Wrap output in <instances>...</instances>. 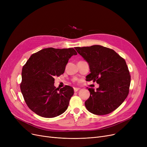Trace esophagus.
Returning a JSON list of instances; mask_svg holds the SVG:
<instances>
[{"label":"esophagus","instance_id":"obj_1","mask_svg":"<svg viewBox=\"0 0 147 147\" xmlns=\"http://www.w3.org/2000/svg\"><path fill=\"white\" fill-rule=\"evenodd\" d=\"M79 89H80V88H74V92L78 91Z\"/></svg>","mask_w":147,"mask_h":147}]
</instances>
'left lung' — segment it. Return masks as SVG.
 Wrapping results in <instances>:
<instances>
[{
    "mask_svg": "<svg viewBox=\"0 0 147 147\" xmlns=\"http://www.w3.org/2000/svg\"><path fill=\"white\" fill-rule=\"evenodd\" d=\"M75 49L89 64L90 73L87 81L99 84L95 90L89 88L90 96L84 102L87 110L96 115L108 114L127 98L130 76L125 60L114 50L101 45L76 47Z\"/></svg>",
    "mask_w": 147,
    "mask_h": 147,
    "instance_id": "8db88e82",
    "label": "left lung"
}]
</instances>
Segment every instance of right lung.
I'll return each instance as SVG.
<instances>
[{"label": "right lung", "instance_id": "1", "mask_svg": "<svg viewBox=\"0 0 147 147\" xmlns=\"http://www.w3.org/2000/svg\"><path fill=\"white\" fill-rule=\"evenodd\" d=\"M78 53L73 48H45L33 53L23 66L21 93L29 109L41 117L52 118L64 113L74 94L69 86H54L55 76L63 74L68 59Z\"/></svg>", "mask_w": 147, "mask_h": 147}]
</instances>
